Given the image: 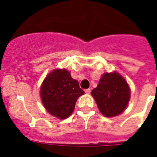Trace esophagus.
I'll use <instances>...</instances> for the list:
<instances>
[{"label":"esophagus","mask_w":157,"mask_h":157,"mask_svg":"<svg viewBox=\"0 0 157 157\" xmlns=\"http://www.w3.org/2000/svg\"><path fill=\"white\" fill-rule=\"evenodd\" d=\"M90 92H91L90 89H86V90H85V93H86V94H90Z\"/></svg>","instance_id":"34e87169"}]
</instances>
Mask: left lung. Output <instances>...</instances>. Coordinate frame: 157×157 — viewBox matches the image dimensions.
<instances>
[{"label":"left lung","instance_id":"left-lung-1","mask_svg":"<svg viewBox=\"0 0 157 157\" xmlns=\"http://www.w3.org/2000/svg\"><path fill=\"white\" fill-rule=\"evenodd\" d=\"M91 94L99 110L106 117H113L122 113L125 110L130 96L127 82L116 72L105 73Z\"/></svg>","mask_w":157,"mask_h":157}]
</instances>
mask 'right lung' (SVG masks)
I'll return each mask as SVG.
<instances>
[{
    "label": "right lung",
    "instance_id": "right-lung-1",
    "mask_svg": "<svg viewBox=\"0 0 157 157\" xmlns=\"http://www.w3.org/2000/svg\"><path fill=\"white\" fill-rule=\"evenodd\" d=\"M84 94L77 80L67 70H54L45 78L41 88L42 103L52 116L66 119L75 109L78 97Z\"/></svg>",
    "mask_w": 157,
    "mask_h": 157
}]
</instances>
